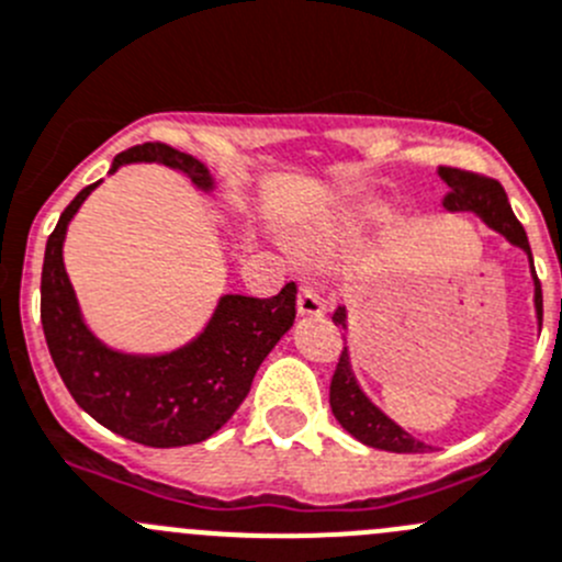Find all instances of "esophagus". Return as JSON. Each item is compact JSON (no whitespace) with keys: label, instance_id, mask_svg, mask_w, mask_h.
Here are the masks:
<instances>
[{"label":"esophagus","instance_id":"1","mask_svg":"<svg viewBox=\"0 0 562 562\" xmlns=\"http://www.w3.org/2000/svg\"><path fill=\"white\" fill-rule=\"evenodd\" d=\"M297 312H301L303 317H319V314H325V301L312 290V286H303V290L297 292Z\"/></svg>","mask_w":562,"mask_h":562}]
</instances>
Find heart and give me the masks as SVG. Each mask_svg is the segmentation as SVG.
<instances>
[{
    "instance_id": "b5f03b06",
    "label": "heart",
    "mask_w": 562,
    "mask_h": 562,
    "mask_svg": "<svg viewBox=\"0 0 562 562\" xmlns=\"http://www.w3.org/2000/svg\"><path fill=\"white\" fill-rule=\"evenodd\" d=\"M383 215H386V212L383 210H378V206H361V210H356L350 215V221H347V226L350 228H367V226H372V223H378V221H383Z\"/></svg>"
}]
</instances>
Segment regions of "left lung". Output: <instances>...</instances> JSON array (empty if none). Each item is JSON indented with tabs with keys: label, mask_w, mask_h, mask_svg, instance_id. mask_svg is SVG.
I'll return each mask as SVG.
<instances>
[{
	"label": "left lung",
	"mask_w": 562,
	"mask_h": 562,
	"mask_svg": "<svg viewBox=\"0 0 562 562\" xmlns=\"http://www.w3.org/2000/svg\"><path fill=\"white\" fill-rule=\"evenodd\" d=\"M438 176H441L445 184L450 187V192H447L445 198L447 210L474 212L485 226L494 228L496 234H502L510 245L525 250L527 259H530L532 284H536V314H538V325H541L543 295H541V281H538L536 267H532L530 243H527L525 226H521V223L516 221V215H513L499 181L488 179V176L472 173V170H461V168H438ZM334 323L347 330L345 306L336 308ZM330 411H334L336 422H339L352 438H358L361 445L375 447V450H386V452H425L427 445L416 441L408 430H403L397 422L389 419V416L383 414V411L378 408L364 392H361L356 375H352L350 352H347V347L341 350L339 364H336L334 378H330Z\"/></svg>",
	"instance_id": "1"
}]
</instances>
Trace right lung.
Listing matches in <instances>:
<instances>
[{"mask_svg":"<svg viewBox=\"0 0 562 562\" xmlns=\"http://www.w3.org/2000/svg\"><path fill=\"white\" fill-rule=\"evenodd\" d=\"M130 162H159L184 173L198 190L215 179L204 162L165 143L132 146L112 159L110 173ZM99 181L85 187L46 239L41 272V323L52 361L85 414L117 436L146 447H187L221 430L250 392L256 370L295 323L297 286L276 297L223 295L206 328L184 347L159 356L121 352L85 325L63 265L71 217Z\"/></svg>","mask_w":562,"mask_h":562,"instance_id":"1","label":"right lung"}]
</instances>
